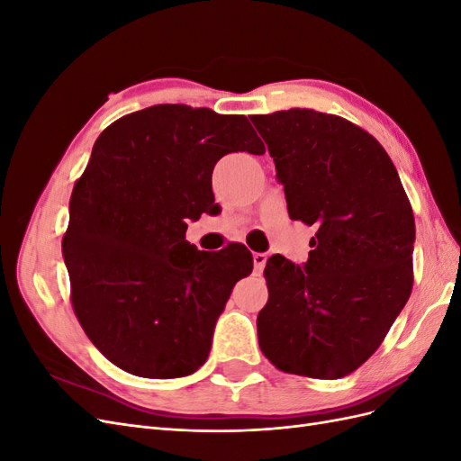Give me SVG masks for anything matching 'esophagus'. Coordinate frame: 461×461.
I'll return each instance as SVG.
<instances>
[{
	"mask_svg": "<svg viewBox=\"0 0 461 461\" xmlns=\"http://www.w3.org/2000/svg\"><path fill=\"white\" fill-rule=\"evenodd\" d=\"M265 263H267V256L259 254V252L254 254V269H256V273H261V271H263Z\"/></svg>",
	"mask_w": 461,
	"mask_h": 461,
	"instance_id": "esophagus-1",
	"label": "esophagus"
}]
</instances>
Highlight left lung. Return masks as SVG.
<instances>
[{
	"label": "left lung",
	"instance_id": "8db88e82",
	"mask_svg": "<svg viewBox=\"0 0 461 461\" xmlns=\"http://www.w3.org/2000/svg\"><path fill=\"white\" fill-rule=\"evenodd\" d=\"M288 215L315 227L302 267L265 265L263 356L285 373L340 379L375 354L413 286L415 222L394 163L357 124L313 109L254 115Z\"/></svg>",
	"mask_w": 461,
	"mask_h": 461
}]
</instances>
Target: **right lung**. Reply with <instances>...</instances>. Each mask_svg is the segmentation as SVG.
I'll return each mask as SVG.
<instances>
[{
  "mask_svg": "<svg viewBox=\"0 0 461 461\" xmlns=\"http://www.w3.org/2000/svg\"><path fill=\"white\" fill-rule=\"evenodd\" d=\"M265 146L244 115L163 104L100 134L68 203L63 258L86 337L111 364L148 379L198 371L232 286L252 273L242 244L200 252L186 221L213 203L212 173Z\"/></svg>",
  "mask_w": 461,
  "mask_h": 461,
  "instance_id": "1",
  "label": "right lung"
}]
</instances>
